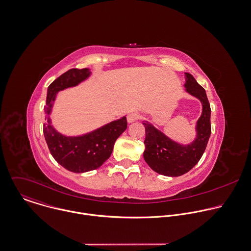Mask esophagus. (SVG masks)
<instances>
[{
  "label": "esophagus",
  "mask_w": 251,
  "mask_h": 251,
  "mask_svg": "<svg viewBox=\"0 0 251 251\" xmlns=\"http://www.w3.org/2000/svg\"><path fill=\"white\" fill-rule=\"evenodd\" d=\"M138 118H139V114L136 113V112H132V113H129V114L127 115V121H128V123H132V122L138 120Z\"/></svg>",
  "instance_id": "1"
}]
</instances>
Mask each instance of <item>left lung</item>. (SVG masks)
I'll return each mask as SVG.
<instances>
[{
    "mask_svg": "<svg viewBox=\"0 0 251 251\" xmlns=\"http://www.w3.org/2000/svg\"><path fill=\"white\" fill-rule=\"evenodd\" d=\"M186 74V91L202 103V113L197 124V139L188 146H182L167 138L152 125L143 123L146 129L144 158L158 174L178 177L189 172L200 161L205 151L210 134V104L205 90L190 73Z\"/></svg>",
    "mask_w": 251,
    "mask_h": 251,
    "instance_id": "obj_1",
    "label": "left lung"
}]
</instances>
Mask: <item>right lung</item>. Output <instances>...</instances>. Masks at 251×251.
I'll list each match as a JSON object with an SVG mask.
<instances>
[{
  "label": "right lung",
  "instance_id": "obj_1",
  "mask_svg": "<svg viewBox=\"0 0 251 251\" xmlns=\"http://www.w3.org/2000/svg\"><path fill=\"white\" fill-rule=\"evenodd\" d=\"M90 74L88 68H72L56 78L48 88L45 106L48 124L43 127L45 140L55 161L74 173L88 172L101 166L109 158L115 141L127 128L125 116L81 137H65L52 128L49 115L56 93L76 86Z\"/></svg>",
  "mask_w": 251,
  "mask_h": 251
}]
</instances>
